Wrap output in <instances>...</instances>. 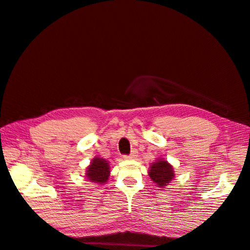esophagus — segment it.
Returning <instances> with one entry per match:
<instances>
[{"instance_id": "1", "label": "esophagus", "mask_w": 250, "mask_h": 250, "mask_svg": "<svg viewBox=\"0 0 250 250\" xmlns=\"http://www.w3.org/2000/svg\"><path fill=\"white\" fill-rule=\"evenodd\" d=\"M137 157H138L137 150H133V151H131V153L129 155H124V159L125 160H133V159H136Z\"/></svg>"}]
</instances>
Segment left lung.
Instances as JSON below:
<instances>
[{"mask_svg": "<svg viewBox=\"0 0 250 250\" xmlns=\"http://www.w3.org/2000/svg\"><path fill=\"white\" fill-rule=\"evenodd\" d=\"M148 174L151 181L160 188L167 187L175 176L173 166L163 158H159L155 160V162L151 163Z\"/></svg>", "mask_w": 250, "mask_h": 250, "instance_id": "obj_1", "label": "left lung"}]
</instances>
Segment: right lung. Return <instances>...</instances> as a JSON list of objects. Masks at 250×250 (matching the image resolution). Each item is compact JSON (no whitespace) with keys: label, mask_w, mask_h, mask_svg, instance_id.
Wrapping results in <instances>:
<instances>
[{"label":"right lung","mask_w":250,"mask_h":250,"mask_svg":"<svg viewBox=\"0 0 250 250\" xmlns=\"http://www.w3.org/2000/svg\"><path fill=\"white\" fill-rule=\"evenodd\" d=\"M84 174L89 182L104 185L110 176V163L105 159L95 157L87 167Z\"/></svg>","instance_id":"1"}]
</instances>
